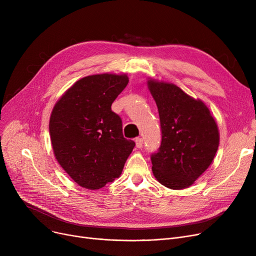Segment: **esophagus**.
<instances>
[{
  "label": "esophagus",
  "instance_id": "obj_1",
  "mask_svg": "<svg viewBox=\"0 0 256 256\" xmlns=\"http://www.w3.org/2000/svg\"><path fill=\"white\" fill-rule=\"evenodd\" d=\"M136 146L138 147V148H141V147L143 146V139L142 138H137L136 139Z\"/></svg>",
  "mask_w": 256,
  "mask_h": 256
}]
</instances>
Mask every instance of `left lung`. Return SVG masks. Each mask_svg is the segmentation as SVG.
I'll return each mask as SVG.
<instances>
[{
  "label": "left lung",
  "instance_id": "obj_1",
  "mask_svg": "<svg viewBox=\"0 0 256 256\" xmlns=\"http://www.w3.org/2000/svg\"><path fill=\"white\" fill-rule=\"evenodd\" d=\"M158 110L162 141L152 154V172L173 190L190 186L212 164L218 150L219 130L208 108L174 84L150 80Z\"/></svg>",
  "mask_w": 256,
  "mask_h": 256
}]
</instances>
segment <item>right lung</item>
<instances>
[{
	"label": "right lung",
	"instance_id": "obj_1",
	"mask_svg": "<svg viewBox=\"0 0 256 256\" xmlns=\"http://www.w3.org/2000/svg\"><path fill=\"white\" fill-rule=\"evenodd\" d=\"M128 83L126 74H94L78 80L57 102L50 118L54 154L80 186L96 190L122 172L135 142L122 134L111 110Z\"/></svg>",
	"mask_w": 256,
	"mask_h": 256
}]
</instances>
